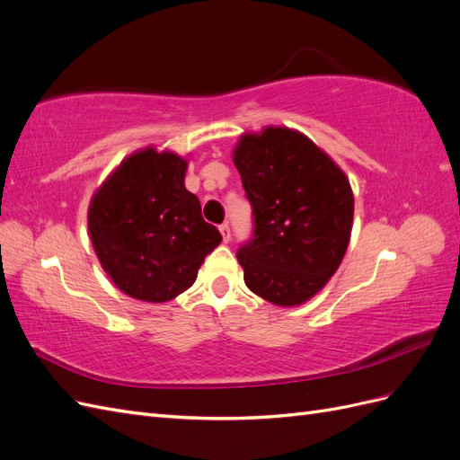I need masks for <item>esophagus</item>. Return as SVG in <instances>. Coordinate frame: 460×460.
Segmentation results:
<instances>
[{
    "instance_id": "obj_1",
    "label": "esophagus",
    "mask_w": 460,
    "mask_h": 460,
    "mask_svg": "<svg viewBox=\"0 0 460 460\" xmlns=\"http://www.w3.org/2000/svg\"><path fill=\"white\" fill-rule=\"evenodd\" d=\"M218 230H220V234H222V242H225V243H228L230 242V226L228 225H220L218 226Z\"/></svg>"
}]
</instances>
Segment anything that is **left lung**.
Wrapping results in <instances>:
<instances>
[{
    "label": "left lung",
    "mask_w": 460,
    "mask_h": 460,
    "mask_svg": "<svg viewBox=\"0 0 460 460\" xmlns=\"http://www.w3.org/2000/svg\"><path fill=\"white\" fill-rule=\"evenodd\" d=\"M232 159L255 220L252 242L238 249L245 286L278 307L307 303L349 245V178L326 151L288 127L242 134Z\"/></svg>",
    "instance_id": "obj_1"
}]
</instances>
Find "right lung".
<instances>
[{
    "label": "right lung",
    "mask_w": 460,
    "mask_h": 460,
    "mask_svg": "<svg viewBox=\"0 0 460 460\" xmlns=\"http://www.w3.org/2000/svg\"><path fill=\"white\" fill-rule=\"evenodd\" d=\"M188 159L144 147L122 159L88 207L93 252L113 284L137 301L164 303L186 291L222 242L186 190Z\"/></svg>",
    "instance_id": "1"
}]
</instances>
